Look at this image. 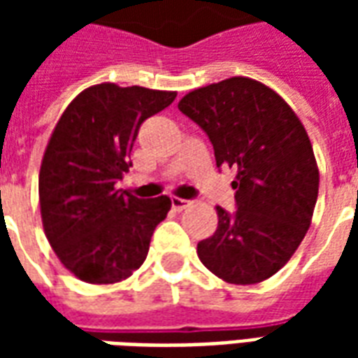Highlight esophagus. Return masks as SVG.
Returning <instances> with one entry per match:
<instances>
[{
	"mask_svg": "<svg viewBox=\"0 0 358 358\" xmlns=\"http://www.w3.org/2000/svg\"><path fill=\"white\" fill-rule=\"evenodd\" d=\"M171 203H172V209L178 210V213L180 210L186 209V207H189V201H187V199H182V197H172Z\"/></svg>",
	"mask_w": 358,
	"mask_h": 358,
	"instance_id": "obj_1",
	"label": "esophagus"
}]
</instances>
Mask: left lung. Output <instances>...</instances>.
<instances>
[{"label": "left lung", "mask_w": 358, "mask_h": 358, "mask_svg": "<svg viewBox=\"0 0 358 358\" xmlns=\"http://www.w3.org/2000/svg\"><path fill=\"white\" fill-rule=\"evenodd\" d=\"M178 109L207 132L217 166L238 172V210L217 207V230L197 243V257L228 284L274 276L301 245L318 197L320 174L305 126L284 97L248 76L192 90Z\"/></svg>", "instance_id": "obj_1"}]
</instances>
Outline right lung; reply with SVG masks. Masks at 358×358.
I'll list each match as a JSON object with an SVG mask.
<instances>
[{
	"label": "right lung",
	"instance_id": "right-lung-1",
	"mask_svg": "<svg viewBox=\"0 0 358 358\" xmlns=\"http://www.w3.org/2000/svg\"><path fill=\"white\" fill-rule=\"evenodd\" d=\"M176 92L113 82L90 86L69 103L40 166L45 238L66 270L88 284H117L140 268L171 199H138L115 187L132 166L141 122L169 107Z\"/></svg>",
	"mask_w": 358,
	"mask_h": 358
}]
</instances>
